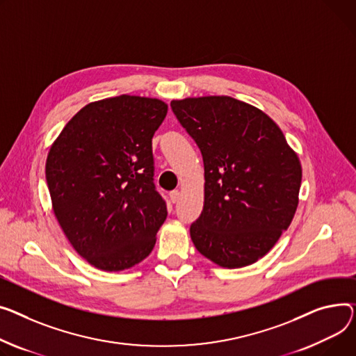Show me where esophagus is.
<instances>
[{
  "instance_id": "esophagus-1",
  "label": "esophagus",
  "mask_w": 356,
  "mask_h": 356,
  "mask_svg": "<svg viewBox=\"0 0 356 356\" xmlns=\"http://www.w3.org/2000/svg\"><path fill=\"white\" fill-rule=\"evenodd\" d=\"M170 200H172L173 203H177V202L180 200V192H179V191H173V192L170 193Z\"/></svg>"
}]
</instances>
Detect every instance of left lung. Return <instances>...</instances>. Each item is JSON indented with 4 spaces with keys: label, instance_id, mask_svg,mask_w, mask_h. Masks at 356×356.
<instances>
[{
    "label": "left lung",
    "instance_id": "obj_1",
    "mask_svg": "<svg viewBox=\"0 0 356 356\" xmlns=\"http://www.w3.org/2000/svg\"><path fill=\"white\" fill-rule=\"evenodd\" d=\"M204 164V204L191 226L196 249L222 268L264 257L295 216L302 165L272 118L229 96L173 100Z\"/></svg>",
    "mask_w": 356,
    "mask_h": 356
}]
</instances>
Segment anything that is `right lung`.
Masks as SVG:
<instances>
[{"label": "right lung", "instance_id": "add662e5", "mask_svg": "<svg viewBox=\"0 0 356 356\" xmlns=\"http://www.w3.org/2000/svg\"><path fill=\"white\" fill-rule=\"evenodd\" d=\"M168 114L159 99L123 96L84 106L45 163L54 215L74 250L106 272L146 259L168 218L153 183L152 138Z\"/></svg>", "mask_w": 356, "mask_h": 356}]
</instances>
